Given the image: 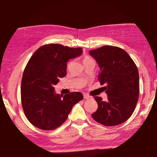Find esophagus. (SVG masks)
<instances>
[{"label": "esophagus", "mask_w": 157, "mask_h": 157, "mask_svg": "<svg viewBox=\"0 0 157 157\" xmlns=\"http://www.w3.org/2000/svg\"><path fill=\"white\" fill-rule=\"evenodd\" d=\"M91 98L90 96H89V95H84V99H89V98Z\"/></svg>", "instance_id": "esophagus-1"}]
</instances>
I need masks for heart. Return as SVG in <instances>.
Wrapping results in <instances>:
<instances>
[{
    "label": "heart",
    "mask_w": 157,
    "mask_h": 157,
    "mask_svg": "<svg viewBox=\"0 0 157 157\" xmlns=\"http://www.w3.org/2000/svg\"><path fill=\"white\" fill-rule=\"evenodd\" d=\"M93 59H91V58H90L88 56H86L84 57V59H83V63H85V62H89V61H92Z\"/></svg>",
    "instance_id": "1"
}]
</instances>
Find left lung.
<instances>
[{"label": "left lung", "mask_w": 157, "mask_h": 157, "mask_svg": "<svg viewBox=\"0 0 157 157\" xmlns=\"http://www.w3.org/2000/svg\"><path fill=\"white\" fill-rule=\"evenodd\" d=\"M96 60L100 71L98 79L108 95L107 101L94 98L98 109L93 118L105 126H115L130 118L139 95V75L136 65L125 50L121 48L105 46L89 51Z\"/></svg>", "instance_id": "1"}]
</instances>
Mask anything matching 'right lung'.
<instances>
[{
    "instance_id": "obj_1",
    "label": "right lung",
    "mask_w": 157,
    "mask_h": 157,
    "mask_svg": "<svg viewBox=\"0 0 157 157\" xmlns=\"http://www.w3.org/2000/svg\"><path fill=\"white\" fill-rule=\"evenodd\" d=\"M82 48L50 44L34 52L26 65L21 80L23 111L34 126L53 130L67 119L74 105L83 99L80 92L56 94L54 86L66 75V63L81 55Z\"/></svg>"
}]
</instances>
